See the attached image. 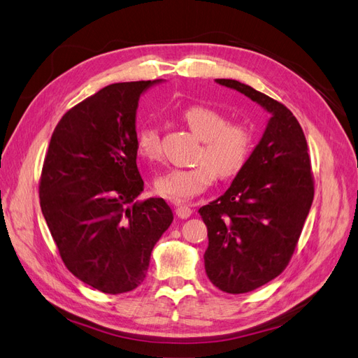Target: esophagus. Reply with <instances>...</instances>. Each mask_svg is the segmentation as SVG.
Returning <instances> with one entry per match:
<instances>
[{
  "mask_svg": "<svg viewBox=\"0 0 358 358\" xmlns=\"http://www.w3.org/2000/svg\"><path fill=\"white\" fill-rule=\"evenodd\" d=\"M175 206H176V215L179 216V218H182V220H187V218H189L191 213H192V209L189 208L188 204H183V203H175Z\"/></svg>",
  "mask_w": 358,
  "mask_h": 358,
  "instance_id": "1",
  "label": "esophagus"
}]
</instances>
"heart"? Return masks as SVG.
<instances>
[{"instance_id": "b5f03b06", "label": "heart", "mask_w": 358, "mask_h": 358, "mask_svg": "<svg viewBox=\"0 0 358 358\" xmlns=\"http://www.w3.org/2000/svg\"><path fill=\"white\" fill-rule=\"evenodd\" d=\"M182 121L201 140L199 164L188 169H169L155 180L162 197L185 201L210 187L216 175L222 179L239 173L252 149V133L242 124L227 122V116L208 106H189L180 115ZM137 149L145 158H161L158 129L143 125L137 133Z\"/></svg>"}]
</instances>
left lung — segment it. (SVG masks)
Segmentation results:
<instances>
[{
  "mask_svg": "<svg viewBox=\"0 0 358 358\" xmlns=\"http://www.w3.org/2000/svg\"><path fill=\"white\" fill-rule=\"evenodd\" d=\"M215 82L239 91L270 115L230 188L199 209L209 237L206 275L221 291L242 294L287 267L310 210L313 178L305 134L284 104L242 82Z\"/></svg>",
  "mask_w": 358,
  "mask_h": 358,
  "instance_id": "left-lung-1",
  "label": "left lung"
}]
</instances>
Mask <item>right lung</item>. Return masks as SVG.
<instances>
[{
	"label": "right lung",
	"instance_id": "1",
	"mask_svg": "<svg viewBox=\"0 0 358 358\" xmlns=\"http://www.w3.org/2000/svg\"><path fill=\"white\" fill-rule=\"evenodd\" d=\"M162 80L113 83L74 106L53 129L40 206L64 264L82 282L121 294L143 282L150 252L173 221L143 191L137 169L138 99Z\"/></svg>",
	"mask_w": 358,
	"mask_h": 358
}]
</instances>
